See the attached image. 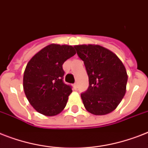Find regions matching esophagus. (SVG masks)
Wrapping results in <instances>:
<instances>
[{"label": "esophagus", "instance_id": "1", "mask_svg": "<svg viewBox=\"0 0 148 148\" xmlns=\"http://www.w3.org/2000/svg\"><path fill=\"white\" fill-rule=\"evenodd\" d=\"M74 88L75 89V90H76V89L77 88V83H75V84H74Z\"/></svg>", "mask_w": 148, "mask_h": 148}]
</instances>
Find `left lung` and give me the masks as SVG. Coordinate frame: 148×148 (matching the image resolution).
<instances>
[{"label":"left lung","instance_id":"1","mask_svg":"<svg viewBox=\"0 0 148 148\" xmlns=\"http://www.w3.org/2000/svg\"><path fill=\"white\" fill-rule=\"evenodd\" d=\"M84 61L89 87L81 93L85 109L103 116L116 109L126 92L128 75L121 60L109 49L98 45H74Z\"/></svg>","mask_w":148,"mask_h":148}]
</instances>
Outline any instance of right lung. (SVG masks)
Here are the masks:
<instances>
[{"label": "right lung", "instance_id": "1", "mask_svg": "<svg viewBox=\"0 0 148 148\" xmlns=\"http://www.w3.org/2000/svg\"><path fill=\"white\" fill-rule=\"evenodd\" d=\"M75 54L71 45L50 44L29 60L24 71L23 90L38 112L53 116L63 111L72 90L63 82L62 65Z\"/></svg>", "mask_w": 148, "mask_h": 148}]
</instances>
